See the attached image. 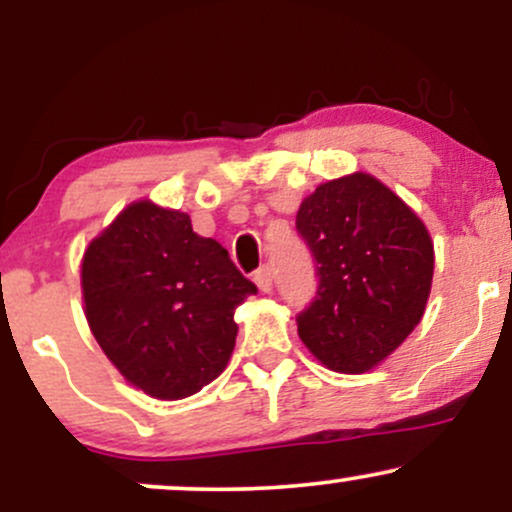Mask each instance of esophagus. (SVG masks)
<instances>
[{"label": "esophagus", "mask_w": 512, "mask_h": 512, "mask_svg": "<svg viewBox=\"0 0 512 512\" xmlns=\"http://www.w3.org/2000/svg\"><path fill=\"white\" fill-rule=\"evenodd\" d=\"M252 279H255V284H257V289L260 291H264V293H269L272 291V269L267 267V264H264V267H260L257 269L255 274H252Z\"/></svg>", "instance_id": "1"}]
</instances>
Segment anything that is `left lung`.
<instances>
[{
	"instance_id": "left-lung-1",
	"label": "left lung",
	"mask_w": 512,
	"mask_h": 512,
	"mask_svg": "<svg viewBox=\"0 0 512 512\" xmlns=\"http://www.w3.org/2000/svg\"><path fill=\"white\" fill-rule=\"evenodd\" d=\"M296 231L313 252L317 291L298 320L303 344L337 373H366L424 315L433 279L426 226L368 173L320 185Z\"/></svg>"
}]
</instances>
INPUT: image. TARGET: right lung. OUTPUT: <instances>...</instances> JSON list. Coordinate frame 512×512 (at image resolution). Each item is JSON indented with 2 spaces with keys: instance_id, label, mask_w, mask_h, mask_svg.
I'll return each mask as SVG.
<instances>
[{
  "instance_id": "1",
  "label": "right lung",
  "mask_w": 512,
  "mask_h": 512,
  "mask_svg": "<svg viewBox=\"0 0 512 512\" xmlns=\"http://www.w3.org/2000/svg\"><path fill=\"white\" fill-rule=\"evenodd\" d=\"M86 320L113 366L146 395L190 397L219 378L236 346L233 313L257 286L190 216L129 204L81 264Z\"/></svg>"
}]
</instances>
